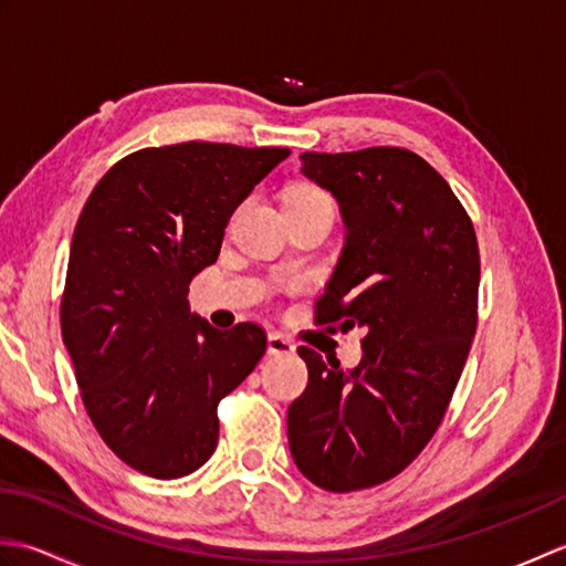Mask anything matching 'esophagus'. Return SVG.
Here are the masks:
<instances>
[{"label": "esophagus", "mask_w": 566, "mask_h": 566, "mask_svg": "<svg viewBox=\"0 0 566 566\" xmlns=\"http://www.w3.org/2000/svg\"><path fill=\"white\" fill-rule=\"evenodd\" d=\"M268 353H270L272 357H284V355H294L296 347H294L292 340H286L284 335L270 333V335H268Z\"/></svg>", "instance_id": "1"}]
</instances>
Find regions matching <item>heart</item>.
Listing matches in <instances>:
<instances>
[{
  "instance_id": "obj_1",
  "label": "heart",
  "mask_w": 566,
  "mask_h": 566,
  "mask_svg": "<svg viewBox=\"0 0 566 566\" xmlns=\"http://www.w3.org/2000/svg\"><path fill=\"white\" fill-rule=\"evenodd\" d=\"M316 197H326V195H323L318 187L302 185V187H294L286 199H316Z\"/></svg>"
}]
</instances>
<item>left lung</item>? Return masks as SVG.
Wrapping results in <instances>:
<instances>
[{"label":"left lung","instance_id":"left-lung-1","mask_svg":"<svg viewBox=\"0 0 566 566\" xmlns=\"http://www.w3.org/2000/svg\"><path fill=\"white\" fill-rule=\"evenodd\" d=\"M302 172L347 228L316 323L367 335L350 371L298 347L308 384L286 432L308 482L345 494L401 474L442 423L476 333L479 245L450 185L411 150L304 153Z\"/></svg>","mask_w":566,"mask_h":566}]
</instances>
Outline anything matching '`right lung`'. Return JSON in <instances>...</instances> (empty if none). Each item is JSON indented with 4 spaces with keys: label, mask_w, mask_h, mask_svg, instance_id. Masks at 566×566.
Masks as SVG:
<instances>
[{
    "label": "right lung",
    "mask_w": 566,
    "mask_h": 566,
    "mask_svg": "<svg viewBox=\"0 0 566 566\" xmlns=\"http://www.w3.org/2000/svg\"><path fill=\"white\" fill-rule=\"evenodd\" d=\"M290 148L189 140L118 160L72 235L60 331L82 403L112 452L179 479L219 442L216 408L268 350L255 323L211 328L189 282L216 262L238 203Z\"/></svg>",
    "instance_id": "right-lung-1"
}]
</instances>
